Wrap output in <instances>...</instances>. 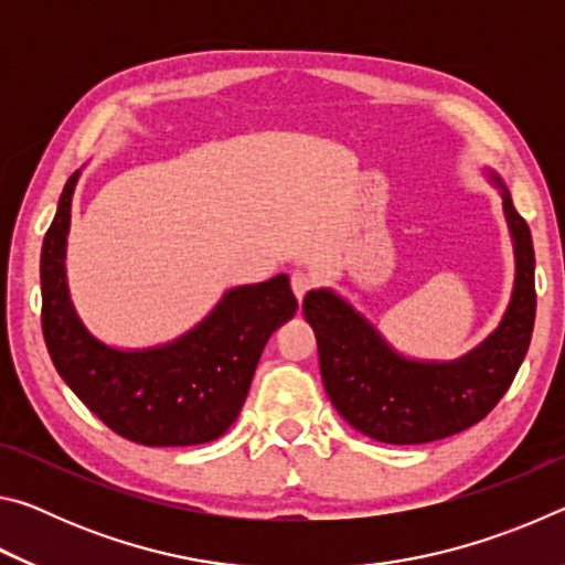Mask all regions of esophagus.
<instances>
[{"mask_svg":"<svg viewBox=\"0 0 565 565\" xmlns=\"http://www.w3.org/2000/svg\"><path fill=\"white\" fill-rule=\"evenodd\" d=\"M291 289L296 294V299H303L306 291L313 289V276L306 274V271H294L291 274Z\"/></svg>","mask_w":565,"mask_h":565,"instance_id":"obj_1","label":"esophagus"}]
</instances>
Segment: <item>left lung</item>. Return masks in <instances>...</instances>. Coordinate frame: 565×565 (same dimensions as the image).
<instances>
[{
    "label": "left lung",
    "instance_id": "8db88e82",
    "mask_svg": "<svg viewBox=\"0 0 565 565\" xmlns=\"http://www.w3.org/2000/svg\"><path fill=\"white\" fill-rule=\"evenodd\" d=\"M503 212L515 248L513 296L501 327L463 359L408 361L337 294L319 289L303 296V317L319 343L323 388L356 431L396 446L438 441L489 416L509 391L533 333L535 259L531 228L505 189Z\"/></svg>",
    "mask_w": 565,
    "mask_h": 565
}]
</instances>
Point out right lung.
<instances>
[{"mask_svg":"<svg viewBox=\"0 0 565 565\" xmlns=\"http://www.w3.org/2000/svg\"><path fill=\"white\" fill-rule=\"evenodd\" d=\"M76 177L79 171L64 184L42 244V331L54 369L102 424L134 444L214 441L242 411L274 329L299 309L289 276L226 291L199 327L167 347H104L74 313L64 279Z\"/></svg>","mask_w":565,"mask_h":565,"instance_id":"1","label":"right lung"}]
</instances>
